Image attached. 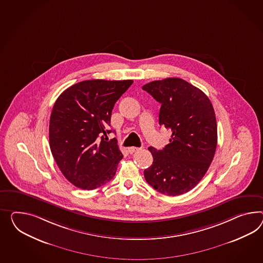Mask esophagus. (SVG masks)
<instances>
[{"mask_svg":"<svg viewBox=\"0 0 263 263\" xmlns=\"http://www.w3.org/2000/svg\"><path fill=\"white\" fill-rule=\"evenodd\" d=\"M141 148H137V147H130V148H128V152L129 154H134L135 152H138V151H140Z\"/></svg>","mask_w":263,"mask_h":263,"instance_id":"34e87169","label":"esophagus"}]
</instances>
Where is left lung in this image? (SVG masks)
<instances>
[{"label":"left lung","instance_id":"left-lung-1","mask_svg":"<svg viewBox=\"0 0 263 263\" xmlns=\"http://www.w3.org/2000/svg\"><path fill=\"white\" fill-rule=\"evenodd\" d=\"M142 88L161 104L159 125L171 128L163 149L149 147L154 162L144 171L146 181L167 195L185 194L202 179L216 153V115L208 96L180 78H166Z\"/></svg>","mask_w":263,"mask_h":263}]
</instances>
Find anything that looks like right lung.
Instances as JSON below:
<instances>
[{
	"instance_id": "add662e5",
	"label": "right lung",
	"mask_w": 263,
	"mask_h": 263,
	"mask_svg": "<svg viewBox=\"0 0 263 263\" xmlns=\"http://www.w3.org/2000/svg\"><path fill=\"white\" fill-rule=\"evenodd\" d=\"M133 80L77 83L57 98L49 120V147L62 174L84 190L114 178L123 158L117 140L106 141L116 101ZM102 136V140L98 137Z\"/></svg>"
}]
</instances>
